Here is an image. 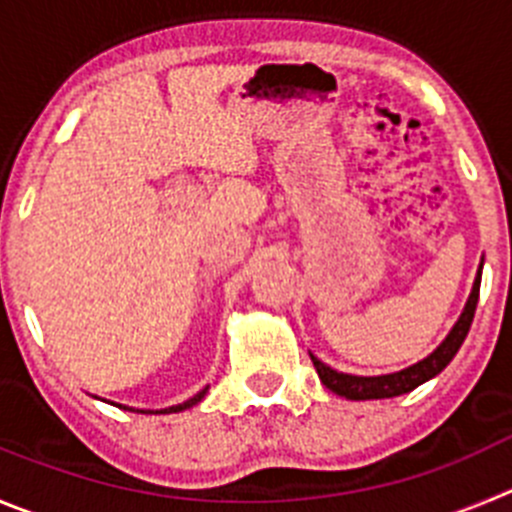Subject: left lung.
<instances>
[{"instance_id":"obj_1","label":"left lung","mask_w":512,"mask_h":512,"mask_svg":"<svg viewBox=\"0 0 512 512\" xmlns=\"http://www.w3.org/2000/svg\"><path fill=\"white\" fill-rule=\"evenodd\" d=\"M480 278H482V265L477 270L475 285H472V293L467 298L465 310L457 318V323L452 326V331L447 333L442 343L429 353L427 358H422L419 364L409 366L404 371H396V374H384V376H353V374H341V371L331 369L321 361V358H315L310 353V361H313L315 371L321 376L323 386L331 389L333 394L346 396V399L353 401H366V399H391V396L407 394V391L417 389L419 384L424 381L434 379L444 366L450 364L455 353L460 351L462 341L467 338V331L472 326V318H475V308H477V298H480Z\"/></svg>"}]
</instances>
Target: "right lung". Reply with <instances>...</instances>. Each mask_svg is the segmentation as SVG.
<instances>
[{
  "label": "right lung",
  "mask_w": 512,
  "mask_h": 512,
  "mask_svg": "<svg viewBox=\"0 0 512 512\" xmlns=\"http://www.w3.org/2000/svg\"><path fill=\"white\" fill-rule=\"evenodd\" d=\"M207 389L209 386H204L202 391H199V394H194L191 396V399H186L184 404H176V407H169V409H161V412H156V414H174V412H184V409H189V407H194V404H199V401L204 399V394H207ZM123 409H128V407H123ZM131 412H141V414H151V412H143V409H131Z\"/></svg>",
  "instance_id": "right-lung-1"
}]
</instances>
